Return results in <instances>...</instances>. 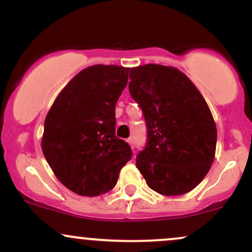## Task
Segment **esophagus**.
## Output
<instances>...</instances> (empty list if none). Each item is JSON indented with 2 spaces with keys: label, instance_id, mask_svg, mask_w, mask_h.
<instances>
[{
  "label": "esophagus",
  "instance_id": "1",
  "mask_svg": "<svg viewBox=\"0 0 252 252\" xmlns=\"http://www.w3.org/2000/svg\"><path fill=\"white\" fill-rule=\"evenodd\" d=\"M126 142H128L129 145H130L131 148H134V140H132V137H129V139L126 140Z\"/></svg>",
  "mask_w": 252,
  "mask_h": 252
}]
</instances>
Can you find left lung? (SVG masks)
Instances as JSON below:
<instances>
[{"label":"left lung","instance_id":"1","mask_svg":"<svg viewBox=\"0 0 252 252\" xmlns=\"http://www.w3.org/2000/svg\"><path fill=\"white\" fill-rule=\"evenodd\" d=\"M129 92L147 124L136 167L152 190L166 196L191 191L214 161L217 126L206 100L175 67L131 68Z\"/></svg>","mask_w":252,"mask_h":252}]
</instances>
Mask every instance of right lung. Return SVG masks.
Returning a JSON list of instances; mask_svg holds the SVG:
<instances>
[{"label": "right lung", "mask_w": 252, "mask_h": 252, "mask_svg": "<svg viewBox=\"0 0 252 252\" xmlns=\"http://www.w3.org/2000/svg\"><path fill=\"white\" fill-rule=\"evenodd\" d=\"M130 68L95 64L76 74L55 99L44 122L41 149L57 179L81 196H99L117 183L131 159L116 136V103Z\"/></svg>", "instance_id": "obj_1"}]
</instances>
